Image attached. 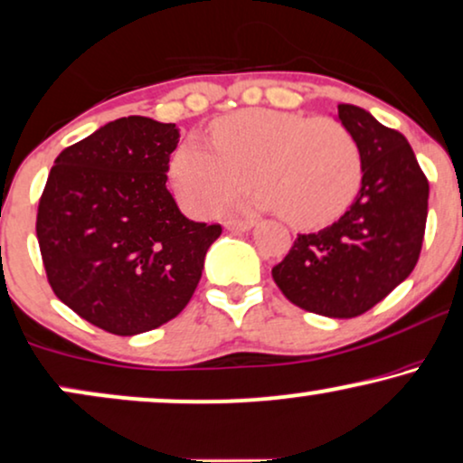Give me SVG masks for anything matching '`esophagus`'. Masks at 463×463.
Wrapping results in <instances>:
<instances>
[{
    "label": "esophagus",
    "mask_w": 463,
    "mask_h": 463,
    "mask_svg": "<svg viewBox=\"0 0 463 463\" xmlns=\"http://www.w3.org/2000/svg\"><path fill=\"white\" fill-rule=\"evenodd\" d=\"M224 228L226 231H237V232H245L251 228V220H237V218H226L224 220Z\"/></svg>",
    "instance_id": "obj_1"
}]
</instances>
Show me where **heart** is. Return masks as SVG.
<instances>
[{"instance_id":"b5f03b06","label":"heart","mask_w":463,"mask_h":463,"mask_svg":"<svg viewBox=\"0 0 463 463\" xmlns=\"http://www.w3.org/2000/svg\"><path fill=\"white\" fill-rule=\"evenodd\" d=\"M212 144L188 138L173 151L168 175L185 212L212 215L251 181L254 203L290 226L320 228L353 204L363 179L354 134L329 117L245 109L220 117Z\"/></svg>"}]
</instances>
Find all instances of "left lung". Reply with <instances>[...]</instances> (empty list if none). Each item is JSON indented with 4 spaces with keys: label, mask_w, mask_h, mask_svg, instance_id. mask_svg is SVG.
I'll return each instance as SVG.
<instances>
[{
    "label": "left lung",
    "mask_w": 463,
    "mask_h": 463,
    "mask_svg": "<svg viewBox=\"0 0 463 463\" xmlns=\"http://www.w3.org/2000/svg\"><path fill=\"white\" fill-rule=\"evenodd\" d=\"M337 115L361 147L359 194L331 226L297 237L271 275L297 307L354 318L412 273L423 248L430 184L402 132L353 104H339Z\"/></svg>",
    "instance_id": "obj_1"
}]
</instances>
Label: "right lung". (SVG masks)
Returning a JSON list of instances; mask_svg holds the SVG:
<instances>
[{
	"label": "right lung",
	"instance_id": "1",
	"mask_svg": "<svg viewBox=\"0 0 463 463\" xmlns=\"http://www.w3.org/2000/svg\"><path fill=\"white\" fill-rule=\"evenodd\" d=\"M175 124L121 117L55 157L36 235L57 299L100 329L137 335L188 306L220 224L192 222L166 190Z\"/></svg>",
	"mask_w": 463,
	"mask_h": 463
}]
</instances>
